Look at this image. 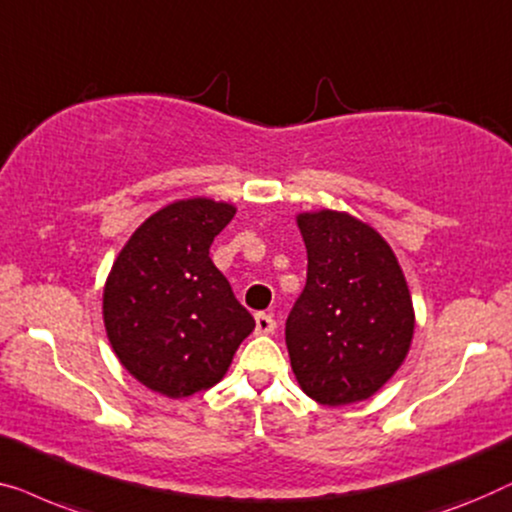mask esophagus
<instances>
[{"label":"esophagus","mask_w":512,"mask_h":512,"mask_svg":"<svg viewBox=\"0 0 512 512\" xmlns=\"http://www.w3.org/2000/svg\"><path fill=\"white\" fill-rule=\"evenodd\" d=\"M276 329V320L269 313H257L255 315V331L257 334H271Z\"/></svg>","instance_id":"esophagus-1"}]
</instances>
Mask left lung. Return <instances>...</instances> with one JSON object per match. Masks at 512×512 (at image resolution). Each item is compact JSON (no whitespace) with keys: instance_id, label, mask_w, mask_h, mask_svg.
I'll list each match as a JSON object with an SVG mask.
<instances>
[{"instance_id":"obj_1","label":"left lung","mask_w":512,"mask_h":512,"mask_svg":"<svg viewBox=\"0 0 512 512\" xmlns=\"http://www.w3.org/2000/svg\"><path fill=\"white\" fill-rule=\"evenodd\" d=\"M306 287L285 322L301 390L325 406L376 394L408 355L415 313L403 271L376 229L348 213H301Z\"/></svg>"}]
</instances>
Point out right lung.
Segmentation results:
<instances>
[{"label": "right lung", "instance_id": "1", "mask_svg": "<svg viewBox=\"0 0 512 512\" xmlns=\"http://www.w3.org/2000/svg\"><path fill=\"white\" fill-rule=\"evenodd\" d=\"M236 208L183 199L150 215L113 262L104 325L132 376L164 397L208 390L225 376L255 320L208 248Z\"/></svg>", "mask_w": 512, "mask_h": 512}]
</instances>
